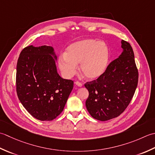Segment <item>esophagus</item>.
<instances>
[{
	"mask_svg": "<svg viewBox=\"0 0 155 155\" xmlns=\"http://www.w3.org/2000/svg\"><path fill=\"white\" fill-rule=\"evenodd\" d=\"M75 84L77 85V86H78V87H82V84L81 83V82L78 81H75Z\"/></svg>",
	"mask_w": 155,
	"mask_h": 155,
	"instance_id": "34e87169",
	"label": "esophagus"
}]
</instances>
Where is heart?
<instances>
[{
	"instance_id": "heart-1",
	"label": "heart",
	"mask_w": 155,
	"mask_h": 155,
	"mask_svg": "<svg viewBox=\"0 0 155 155\" xmlns=\"http://www.w3.org/2000/svg\"><path fill=\"white\" fill-rule=\"evenodd\" d=\"M109 59V49L104 41L87 39L69 45L58 58V66L65 78L76 73L77 65L84 78L96 80L105 72Z\"/></svg>"
}]
</instances>
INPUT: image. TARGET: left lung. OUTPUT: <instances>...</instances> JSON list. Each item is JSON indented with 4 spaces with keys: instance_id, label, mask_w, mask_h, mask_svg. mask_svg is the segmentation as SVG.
I'll return each mask as SVG.
<instances>
[{
    "instance_id": "left-lung-1",
    "label": "left lung",
    "mask_w": 155,
    "mask_h": 155,
    "mask_svg": "<svg viewBox=\"0 0 155 155\" xmlns=\"http://www.w3.org/2000/svg\"><path fill=\"white\" fill-rule=\"evenodd\" d=\"M123 51L108 65L96 80L85 84L89 96L86 106L97 120L106 121L120 116L129 105L137 89L138 72L130 44L122 40Z\"/></svg>"
}]
</instances>
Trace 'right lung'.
<instances>
[{"instance_id": "1", "label": "right lung", "mask_w": 155, "mask_h": 155, "mask_svg": "<svg viewBox=\"0 0 155 155\" xmlns=\"http://www.w3.org/2000/svg\"><path fill=\"white\" fill-rule=\"evenodd\" d=\"M57 56L51 46L25 47L17 65L16 86L18 99L30 114L51 121L64 110L74 81L60 77Z\"/></svg>"}]
</instances>
